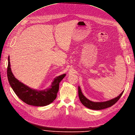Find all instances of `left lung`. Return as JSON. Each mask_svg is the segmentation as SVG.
I'll return each instance as SVG.
<instances>
[{"label":"left lung","instance_id":"obj_1","mask_svg":"<svg viewBox=\"0 0 135 135\" xmlns=\"http://www.w3.org/2000/svg\"><path fill=\"white\" fill-rule=\"evenodd\" d=\"M123 92L124 91H122L119 96L113 99H111V100L103 102H94L87 99L83 95V93L81 92L80 86H78V95L80 102L85 107L92 110H102L113 106L114 104H115L119 100V99L123 94Z\"/></svg>","mask_w":135,"mask_h":135}]
</instances>
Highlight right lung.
I'll return each mask as SVG.
<instances>
[{"instance_id": "obj_1", "label": "right lung", "mask_w": 135, "mask_h": 135, "mask_svg": "<svg viewBox=\"0 0 135 135\" xmlns=\"http://www.w3.org/2000/svg\"><path fill=\"white\" fill-rule=\"evenodd\" d=\"M10 57H8L7 76L9 84L16 95L26 104L35 107H44L53 102L57 97L61 81L66 74L58 76L51 86L45 90H38L31 88L17 80L11 72Z\"/></svg>"}]
</instances>
